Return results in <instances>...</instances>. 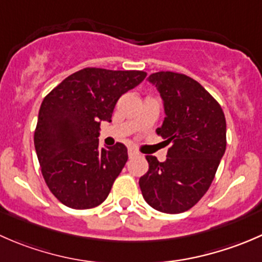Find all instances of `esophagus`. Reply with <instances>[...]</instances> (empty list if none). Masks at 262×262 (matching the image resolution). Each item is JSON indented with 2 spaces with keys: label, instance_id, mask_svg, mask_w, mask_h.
Here are the masks:
<instances>
[{
  "label": "esophagus",
  "instance_id": "esophagus-1",
  "mask_svg": "<svg viewBox=\"0 0 262 262\" xmlns=\"http://www.w3.org/2000/svg\"><path fill=\"white\" fill-rule=\"evenodd\" d=\"M128 155H129V157H134V156H138V152H137L134 148H129Z\"/></svg>",
  "mask_w": 262,
  "mask_h": 262
}]
</instances>
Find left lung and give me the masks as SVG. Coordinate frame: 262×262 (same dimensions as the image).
<instances>
[{"label": "left lung", "mask_w": 262, "mask_h": 262, "mask_svg": "<svg viewBox=\"0 0 262 262\" xmlns=\"http://www.w3.org/2000/svg\"><path fill=\"white\" fill-rule=\"evenodd\" d=\"M148 81L160 92L165 107L157 134L171 147L165 162L146 156L149 168L139 186L153 209L186 212L208 191L226 152V118L216 100L189 76L162 71Z\"/></svg>", "instance_id": "1"}]
</instances>
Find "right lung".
I'll use <instances>...</instances> for the list:
<instances>
[{"label": "right lung", "mask_w": 262, "mask_h": 262, "mask_svg": "<svg viewBox=\"0 0 262 262\" xmlns=\"http://www.w3.org/2000/svg\"><path fill=\"white\" fill-rule=\"evenodd\" d=\"M146 76L143 71L83 68L44 97L34 144L44 180L66 207L91 209L107 198L128 149L123 143L100 148V124L112 121L119 97Z\"/></svg>", "instance_id": "add662e5"}]
</instances>
